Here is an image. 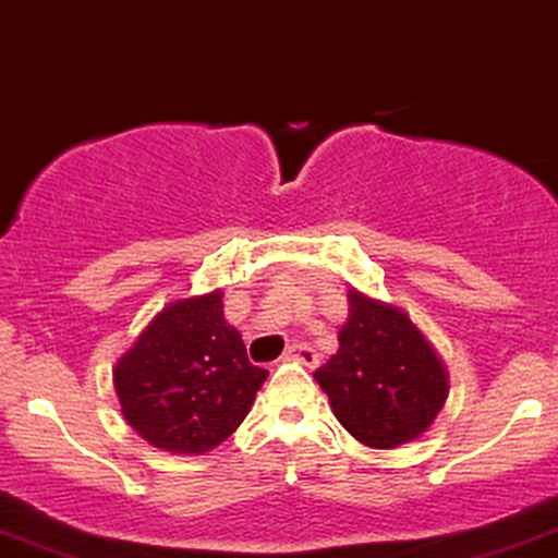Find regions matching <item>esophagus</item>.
I'll use <instances>...</instances> for the list:
<instances>
[{
    "instance_id": "esophagus-1",
    "label": "esophagus",
    "mask_w": 558,
    "mask_h": 558,
    "mask_svg": "<svg viewBox=\"0 0 558 558\" xmlns=\"http://www.w3.org/2000/svg\"><path fill=\"white\" fill-rule=\"evenodd\" d=\"M286 359H288V361H299V364H304V366H308V368H314V366L319 364V353L314 351L312 345H306V343H293V345H288Z\"/></svg>"
}]
</instances>
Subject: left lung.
Instances as JSON below:
<instances>
[{"label": "left lung", "mask_w": 558, "mask_h": 558, "mask_svg": "<svg viewBox=\"0 0 558 558\" xmlns=\"http://www.w3.org/2000/svg\"><path fill=\"white\" fill-rule=\"evenodd\" d=\"M338 353L314 372L332 413L361 445L395 449L418 439L445 408L447 368L400 308L348 293Z\"/></svg>", "instance_id": "left-lung-1"}]
</instances>
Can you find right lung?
I'll return each instance as SVG.
<instances>
[{
	"label": "right lung",
	"instance_id": "1",
	"mask_svg": "<svg viewBox=\"0 0 558 558\" xmlns=\"http://www.w3.org/2000/svg\"><path fill=\"white\" fill-rule=\"evenodd\" d=\"M265 379L267 368L246 359L241 335L226 325L220 291L166 306L113 368L126 424L177 454L226 441Z\"/></svg>",
	"mask_w": 558,
	"mask_h": 558
}]
</instances>
